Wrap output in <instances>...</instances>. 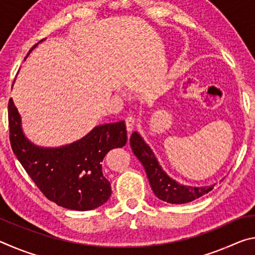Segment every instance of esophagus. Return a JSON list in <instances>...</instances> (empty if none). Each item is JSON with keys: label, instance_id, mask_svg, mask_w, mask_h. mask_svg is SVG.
Returning a JSON list of instances; mask_svg holds the SVG:
<instances>
[{"label": "esophagus", "instance_id": "1", "mask_svg": "<svg viewBox=\"0 0 255 255\" xmlns=\"http://www.w3.org/2000/svg\"><path fill=\"white\" fill-rule=\"evenodd\" d=\"M125 122H126V128H127V131H131L133 127H135V119H133V117H127L126 119H125Z\"/></svg>", "mask_w": 255, "mask_h": 255}]
</instances>
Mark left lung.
Here are the masks:
<instances>
[{
    "mask_svg": "<svg viewBox=\"0 0 255 255\" xmlns=\"http://www.w3.org/2000/svg\"><path fill=\"white\" fill-rule=\"evenodd\" d=\"M130 146L133 154L143 164L150 187L158 199L170 204H187L207 195L214 189V185L200 188L185 187L170 179L158 165L157 159L152 150L137 132H133L131 135Z\"/></svg>",
    "mask_w": 255,
    "mask_h": 255,
    "instance_id": "8db88e82",
    "label": "left lung"
}]
</instances>
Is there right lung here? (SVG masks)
I'll return each mask as SVG.
<instances>
[{"label": "right lung", "mask_w": 255, "mask_h": 255, "mask_svg": "<svg viewBox=\"0 0 255 255\" xmlns=\"http://www.w3.org/2000/svg\"><path fill=\"white\" fill-rule=\"evenodd\" d=\"M7 111L12 150L47 199L80 211L94 209L108 201L111 187L103 175L101 163L110 149L127 143L124 122L98 126L79 141L64 147L41 148L23 136L12 99Z\"/></svg>", "instance_id": "add662e5"}]
</instances>
